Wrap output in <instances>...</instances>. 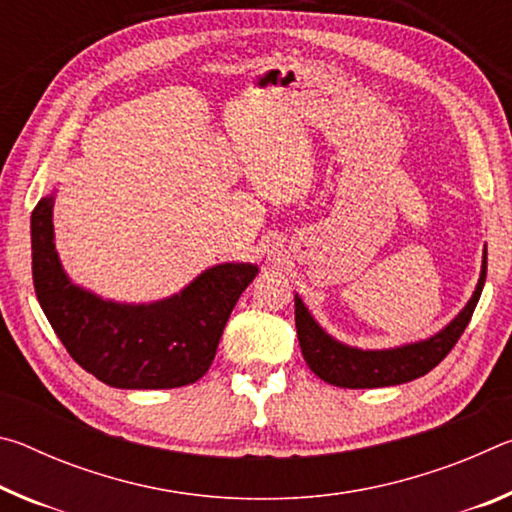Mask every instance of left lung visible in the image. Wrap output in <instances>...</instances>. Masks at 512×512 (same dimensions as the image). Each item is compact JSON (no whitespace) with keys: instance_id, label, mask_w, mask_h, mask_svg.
<instances>
[{"instance_id":"8db88e82","label":"left lung","mask_w":512,"mask_h":512,"mask_svg":"<svg viewBox=\"0 0 512 512\" xmlns=\"http://www.w3.org/2000/svg\"><path fill=\"white\" fill-rule=\"evenodd\" d=\"M485 273H488V250H483L481 277L479 284H476L474 296L461 314L443 332L431 336V339L402 345V348L393 350H357L334 341L332 336H327L318 327L307 307L296 296V329L302 357H305L307 366L314 370V375L327 381V384L341 388L395 386L427 375L429 370L436 368L452 352L456 341L465 332L476 309V302L481 298Z\"/></svg>"}]
</instances>
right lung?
<instances>
[{
    "instance_id": "add662e5",
    "label": "right lung",
    "mask_w": 512,
    "mask_h": 512,
    "mask_svg": "<svg viewBox=\"0 0 512 512\" xmlns=\"http://www.w3.org/2000/svg\"><path fill=\"white\" fill-rule=\"evenodd\" d=\"M51 207L54 196H45L31 214L33 287L69 357L115 388H178L201 379L257 266L207 268L178 296L153 305L101 300L74 287L60 266Z\"/></svg>"
}]
</instances>
